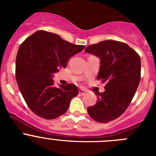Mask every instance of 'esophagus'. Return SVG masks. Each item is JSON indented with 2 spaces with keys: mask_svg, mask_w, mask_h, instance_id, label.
Masks as SVG:
<instances>
[{
  "mask_svg": "<svg viewBox=\"0 0 156 156\" xmlns=\"http://www.w3.org/2000/svg\"><path fill=\"white\" fill-rule=\"evenodd\" d=\"M79 94L80 95H85L86 94V90H83V89H80V90H79Z\"/></svg>",
  "mask_w": 156,
  "mask_h": 156,
  "instance_id": "34e87169",
  "label": "esophagus"
}]
</instances>
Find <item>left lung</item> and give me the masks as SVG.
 Listing matches in <instances>:
<instances>
[{
  "label": "left lung",
  "instance_id": "1",
  "mask_svg": "<svg viewBox=\"0 0 156 156\" xmlns=\"http://www.w3.org/2000/svg\"><path fill=\"white\" fill-rule=\"evenodd\" d=\"M85 52L100 58L98 80L105 82L97 103L87 108L92 119L108 122L120 116L131 102L140 80V58L125 43L104 41L87 47Z\"/></svg>",
  "mask_w": 156,
  "mask_h": 156
}]
</instances>
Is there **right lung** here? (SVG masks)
<instances>
[{"mask_svg": "<svg viewBox=\"0 0 156 156\" xmlns=\"http://www.w3.org/2000/svg\"><path fill=\"white\" fill-rule=\"evenodd\" d=\"M84 48L44 30L35 32L20 45L16 57V81L25 101L36 115L53 119L66 113L78 89L73 83L57 87L52 76Z\"/></svg>", "mask_w": 156, "mask_h": 156, "instance_id": "1", "label": "right lung"}]
</instances>
